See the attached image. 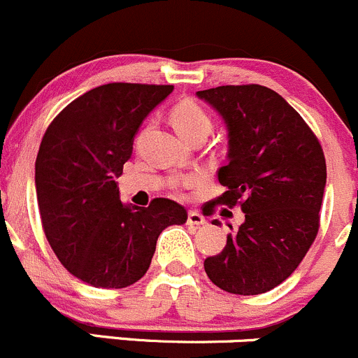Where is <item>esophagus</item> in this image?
<instances>
[{
	"label": "esophagus",
	"mask_w": 358,
	"mask_h": 358,
	"mask_svg": "<svg viewBox=\"0 0 358 358\" xmlns=\"http://www.w3.org/2000/svg\"><path fill=\"white\" fill-rule=\"evenodd\" d=\"M187 224H191V226H203L206 220L200 212H189L187 213Z\"/></svg>",
	"instance_id": "1"
}]
</instances>
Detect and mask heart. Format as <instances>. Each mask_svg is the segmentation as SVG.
Listing matches in <instances>:
<instances>
[{
	"instance_id": "heart-1",
	"label": "heart",
	"mask_w": 358,
	"mask_h": 358,
	"mask_svg": "<svg viewBox=\"0 0 358 358\" xmlns=\"http://www.w3.org/2000/svg\"><path fill=\"white\" fill-rule=\"evenodd\" d=\"M171 120L174 124L176 131L182 136L184 139L189 136L198 134V132H206L208 134L212 127V119L206 113L201 105H198L193 99H184L174 105L171 112Z\"/></svg>"
}]
</instances>
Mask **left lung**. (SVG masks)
<instances>
[{
  "mask_svg": "<svg viewBox=\"0 0 358 358\" xmlns=\"http://www.w3.org/2000/svg\"><path fill=\"white\" fill-rule=\"evenodd\" d=\"M196 94L222 115L229 136V162L217 172L227 191L212 205H239L245 213L222 252L205 259V272L227 293H265L293 274L319 233L322 146L300 113L268 87L219 86ZM212 224L220 226L217 219Z\"/></svg>",
  "mask_w": 358,
  "mask_h": 358,
  "instance_id": "obj_1",
  "label": "left lung"
}]
</instances>
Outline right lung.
<instances>
[{
  "label": "right lung",
  "mask_w": 358,
  "mask_h": 358,
  "mask_svg": "<svg viewBox=\"0 0 358 358\" xmlns=\"http://www.w3.org/2000/svg\"><path fill=\"white\" fill-rule=\"evenodd\" d=\"M174 86L112 83L53 119L36 158V194L48 243L65 268L94 288H127L152 264L162 231L187 212L169 198L124 205L115 179L150 112Z\"/></svg>",
  "instance_id": "right-lung-1"
}]
</instances>
